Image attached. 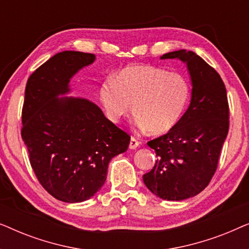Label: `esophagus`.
<instances>
[{"mask_svg":"<svg viewBox=\"0 0 249 249\" xmlns=\"http://www.w3.org/2000/svg\"><path fill=\"white\" fill-rule=\"evenodd\" d=\"M138 146H139V142H138L136 138L131 137V139H130V144H129V148H130V149H135V148H137Z\"/></svg>","mask_w":249,"mask_h":249,"instance_id":"esophagus-1","label":"esophagus"}]
</instances>
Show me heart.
I'll return each instance as SVG.
<instances>
[{"label":"heart","mask_w":249,"mask_h":249,"mask_svg":"<svg viewBox=\"0 0 249 249\" xmlns=\"http://www.w3.org/2000/svg\"><path fill=\"white\" fill-rule=\"evenodd\" d=\"M190 89L180 74L151 66H132L101 85L98 96L107 119L120 122L130 113L141 130L160 135L171 130L185 111Z\"/></svg>","instance_id":"b5f03b06"}]
</instances>
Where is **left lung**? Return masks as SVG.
<instances>
[{
    "label": "left lung",
    "instance_id": "left-lung-1",
    "mask_svg": "<svg viewBox=\"0 0 249 249\" xmlns=\"http://www.w3.org/2000/svg\"><path fill=\"white\" fill-rule=\"evenodd\" d=\"M166 59L187 66L190 103L168 134L147 142L158 160L142 180L160 198L178 202L196 196L212 179L229 130V107L220 74L199 55L179 50L163 54Z\"/></svg>",
    "mask_w": 249,
    "mask_h": 249
}]
</instances>
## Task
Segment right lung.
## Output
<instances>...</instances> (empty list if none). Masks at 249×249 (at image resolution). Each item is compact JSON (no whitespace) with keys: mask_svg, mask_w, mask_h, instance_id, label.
I'll return each instance as SVG.
<instances>
[{"mask_svg":"<svg viewBox=\"0 0 249 249\" xmlns=\"http://www.w3.org/2000/svg\"><path fill=\"white\" fill-rule=\"evenodd\" d=\"M96 56L63 51L29 77L21 137L45 190L66 203L89 199L104 185L111 159L127 151L130 136L87 98L66 96L70 80Z\"/></svg>","mask_w":249,"mask_h":249,"instance_id":"obj_1","label":"right lung"}]
</instances>
